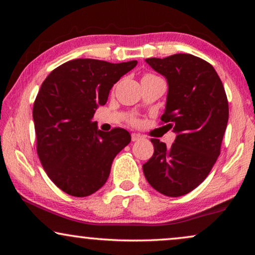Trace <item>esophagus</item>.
<instances>
[{"label": "esophagus", "mask_w": 255, "mask_h": 255, "mask_svg": "<svg viewBox=\"0 0 255 255\" xmlns=\"http://www.w3.org/2000/svg\"><path fill=\"white\" fill-rule=\"evenodd\" d=\"M141 136L140 133H136V132H132L131 133V140L132 141H136V140H139V139H141Z\"/></svg>", "instance_id": "obj_1"}]
</instances>
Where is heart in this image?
I'll return each mask as SVG.
<instances>
[{
    "instance_id": "1",
    "label": "heart",
    "mask_w": 255,
    "mask_h": 255,
    "mask_svg": "<svg viewBox=\"0 0 255 255\" xmlns=\"http://www.w3.org/2000/svg\"><path fill=\"white\" fill-rule=\"evenodd\" d=\"M147 76H152V75H146V76H144V77H147Z\"/></svg>"
}]
</instances>
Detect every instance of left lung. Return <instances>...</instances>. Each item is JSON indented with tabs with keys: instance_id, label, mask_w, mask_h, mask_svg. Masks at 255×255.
Listing matches in <instances>:
<instances>
[{
	"instance_id": "8db88e82",
	"label": "left lung",
	"mask_w": 255,
	"mask_h": 255,
	"mask_svg": "<svg viewBox=\"0 0 255 255\" xmlns=\"http://www.w3.org/2000/svg\"><path fill=\"white\" fill-rule=\"evenodd\" d=\"M145 62L167 81L161 120L176 137L171 147L150 139L154 154L143 165L144 175L162 195H187L207 178L221 153L228 122L225 90L215 68L193 55L175 54Z\"/></svg>"
}]
</instances>
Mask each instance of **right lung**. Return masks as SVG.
Returning a JSON list of instances; mask_svg holds the SVG:
<instances>
[{
	"label": "right lung",
	"mask_w": 255,
	"mask_h": 255,
	"mask_svg": "<svg viewBox=\"0 0 255 255\" xmlns=\"http://www.w3.org/2000/svg\"><path fill=\"white\" fill-rule=\"evenodd\" d=\"M136 65L137 60L112 64L77 58L42 82L32 110L37 153L49 179L67 195L98 191L109 178L116 155L130 143L127 130L102 131L92 119L114 84Z\"/></svg>",
	"instance_id": "obj_1"
}]
</instances>
